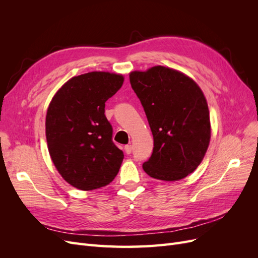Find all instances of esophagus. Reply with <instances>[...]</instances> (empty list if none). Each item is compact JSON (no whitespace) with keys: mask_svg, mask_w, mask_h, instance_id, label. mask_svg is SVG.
Here are the masks:
<instances>
[{"mask_svg":"<svg viewBox=\"0 0 258 258\" xmlns=\"http://www.w3.org/2000/svg\"><path fill=\"white\" fill-rule=\"evenodd\" d=\"M124 152H126L128 155L131 154V152H132V146H131V145H126V146H124Z\"/></svg>","mask_w":258,"mask_h":258,"instance_id":"obj_1","label":"esophagus"}]
</instances>
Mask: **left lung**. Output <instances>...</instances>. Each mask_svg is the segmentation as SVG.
Returning a JSON list of instances; mask_svg holds the SVG:
<instances>
[{
  "mask_svg": "<svg viewBox=\"0 0 258 258\" xmlns=\"http://www.w3.org/2000/svg\"><path fill=\"white\" fill-rule=\"evenodd\" d=\"M154 138L145 172L162 181L186 177L204 159L211 138L207 100L199 86L173 69L153 67L130 73Z\"/></svg>",
  "mask_w": 258,
  "mask_h": 258,
  "instance_id": "8db88e82",
  "label": "left lung"
}]
</instances>
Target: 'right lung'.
<instances>
[{
  "label": "right lung",
  "instance_id": "add662e5",
  "mask_svg": "<svg viewBox=\"0 0 258 258\" xmlns=\"http://www.w3.org/2000/svg\"><path fill=\"white\" fill-rule=\"evenodd\" d=\"M122 83L121 75L108 72L75 76L58 90L48 106L46 139L51 160L76 188H100L118 173L123 153L113 142L104 107Z\"/></svg>",
  "mask_w": 258,
  "mask_h": 258
}]
</instances>
